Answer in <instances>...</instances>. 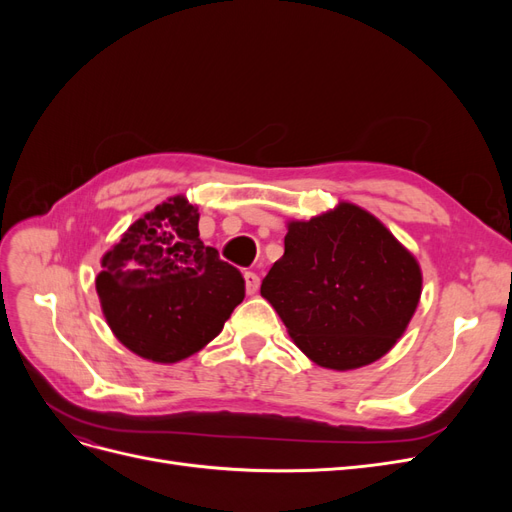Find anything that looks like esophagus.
I'll list each match as a JSON object with an SVG mask.
<instances>
[{"instance_id":"obj_1","label":"esophagus","mask_w":512,"mask_h":512,"mask_svg":"<svg viewBox=\"0 0 512 512\" xmlns=\"http://www.w3.org/2000/svg\"><path fill=\"white\" fill-rule=\"evenodd\" d=\"M243 277H245V290H247V294H256L258 288H260V277H258V273L247 271Z\"/></svg>"}]
</instances>
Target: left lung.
<instances>
[{
  "instance_id": "1",
  "label": "left lung",
  "mask_w": 512,
  "mask_h": 512,
  "mask_svg": "<svg viewBox=\"0 0 512 512\" xmlns=\"http://www.w3.org/2000/svg\"><path fill=\"white\" fill-rule=\"evenodd\" d=\"M421 286V267L391 230L365 209L339 203L307 222H288L284 256L260 294L309 359L346 371L395 346Z\"/></svg>"
}]
</instances>
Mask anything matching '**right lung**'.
I'll list each match as a JSON object with an SVG mask.
<instances>
[{
  "instance_id": "add662e5",
  "label": "right lung",
  "mask_w": 512,
  "mask_h": 512,
  "mask_svg": "<svg viewBox=\"0 0 512 512\" xmlns=\"http://www.w3.org/2000/svg\"><path fill=\"white\" fill-rule=\"evenodd\" d=\"M185 196L138 218L102 256L96 290L108 327L143 359L177 363L207 346L245 297L239 269L200 241Z\"/></svg>"
}]
</instances>
